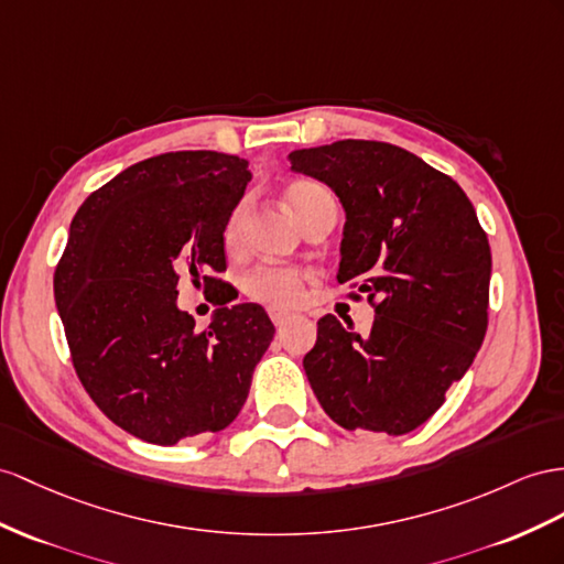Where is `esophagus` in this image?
Masks as SVG:
<instances>
[{
	"label": "esophagus",
	"mask_w": 564,
	"mask_h": 564,
	"mask_svg": "<svg viewBox=\"0 0 564 564\" xmlns=\"http://www.w3.org/2000/svg\"><path fill=\"white\" fill-rule=\"evenodd\" d=\"M269 316H271V322H273V324H276V326H283L288 319H293V312L281 310V307H271V310H269Z\"/></svg>",
	"instance_id": "esophagus-1"
}]
</instances>
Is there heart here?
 Instances as JSON below:
<instances>
[{
  "label": "heart",
  "mask_w": 564,
  "mask_h": 564,
  "mask_svg": "<svg viewBox=\"0 0 564 564\" xmlns=\"http://www.w3.org/2000/svg\"><path fill=\"white\" fill-rule=\"evenodd\" d=\"M283 199L288 209L293 212L300 226L305 224L310 216L334 202L330 193L324 185L314 181H295L283 191ZM240 226H242V207L230 212L228 221L224 226V245L230 250L236 248L240 240ZM302 285H305V273L295 267H281V264H264L245 273L242 291L250 300L262 302L269 307H293L302 297Z\"/></svg>",
  "instance_id": "obj_1"
}]
</instances>
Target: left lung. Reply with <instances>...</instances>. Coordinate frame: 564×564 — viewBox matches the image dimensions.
<instances>
[{
    "instance_id": "left-lung-1",
    "label": "left lung",
    "mask_w": 564,
    "mask_h": 564,
    "mask_svg": "<svg viewBox=\"0 0 564 564\" xmlns=\"http://www.w3.org/2000/svg\"><path fill=\"white\" fill-rule=\"evenodd\" d=\"M345 209L338 281L377 316L369 336L334 314L302 359L324 412L348 431L402 436L465 377L488 326L490 248L465 191L416 154L377 140H338L288 154Z\"/></svg>"
}]
</instances>
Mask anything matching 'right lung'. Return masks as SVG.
<instances>
[{
	"mask_svg": "<svg viewBox=\"0 0 564 564\" xmlns=\"http://www.w3.org/2000/svg\"><path fill=\"white\" fill-rule=\"evenodd\" d=\"M252 178L212 150L166 152L83 202L54 271V300L85 391L131 436L173 445L236 420L273 340L254 302H216L205 330L178 310V279L209 293L226 269L224 226Z\"/></svg>",
	"mask_w": 564,
	"mask_h": 564,
	"instance_id": "1",
	"label": "right lung"
}]
</instances>
